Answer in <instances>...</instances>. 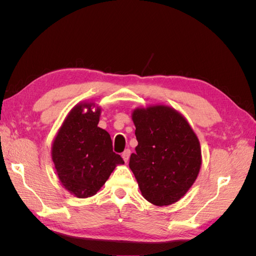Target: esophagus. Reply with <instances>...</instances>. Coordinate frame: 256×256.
Listing matches in <instances>:
<instances>
[{"instance_id":"1","label":"esophagus","mask_w":256,"mask_h":256,"mask_svg":"<svg viewBox=\"0 0 256 256\" xmlns=\"http://www.w3.org/2000/svg\"><path fill=\"white\" fill-rule=\"evenodd\" d=\"M130 154H131V152H130V150H125V152H122V159H124V161L125 162H127L128 161V159H129V157H130Z\"/></svg>"}]
</instances>
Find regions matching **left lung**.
Instances as JSON below:
<instances>
[{
    "label": "left lung",
    "mask_w": 256,
    "mask_h": 256,
    "mask_svg": "<svg viewBox=\"0 0 256 256\" xmlns=\"http://www.w3.org/2000/svg\"><path fill=\"white\" fill-rule=\"evenodd\" d=\"M138 146L129 168L142 196L156 206L180 200L202 166L200 141L184 115L164 104L132 112Z\"/></svg>",
    "instance_id": "left-lung-1"
}]
</instances>
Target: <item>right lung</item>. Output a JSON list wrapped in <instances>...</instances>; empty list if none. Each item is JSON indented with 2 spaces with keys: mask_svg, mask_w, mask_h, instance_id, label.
I'll return each instance as SVG.
<instances>
[{
  "mask_svg": "<svg viewBox=\"0 0 256 256\" xmlns=\"http://www.w3.org/2000/svg\"><path fill=\"white\" fill-rule=\"evenodd\" d=\"M100 113L102 109L94 102L74 106L52 143L51 156L58 180L79 198L95 196L115 166L124 164L113 152L110 134L98 127Z\"/></svg>",
  "mask_w": 256,
  "mask_h": 256,
  "instance_id": "right-lung-1",
  "label": "right lung"
}]
</instances>
